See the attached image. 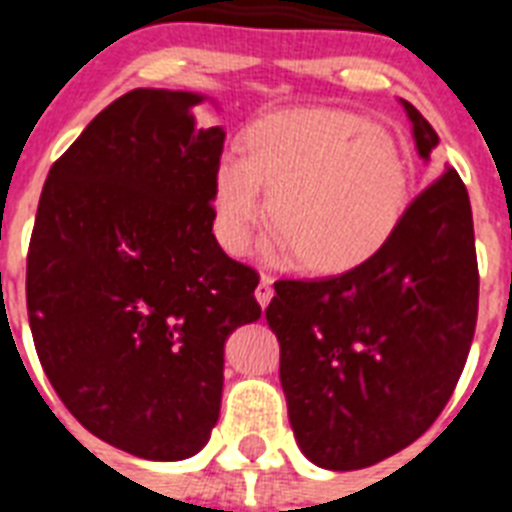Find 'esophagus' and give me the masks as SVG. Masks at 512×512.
<instances>
[{"mask_svg":"<svg viewBox=\"0 0 512 512\" xmlns=\"http://www.w3.org/2000/svg\"><path fill=\"white\" fill-rule=\"evenodd\" d=\"M255 297H257V303H260V308H268V303H271V297H273L271 276H263V279H260V284H257L255 289Z\"/></svg>","mask_w":512,"mask_h":512,"instance_id":"obj_1","label":"esophagus"}]
</instances>
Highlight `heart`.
Masks as SVG:
<instances>
[{"label":"heart","instance_id":"1","mask_svg":"<svg viewBox=\"0 0 512 512\" xmlns=\"http://www.w3.org/2000/svg\"><path fill=\"white\" fill-rule=\"evenodd\" d=\"M225 151L212 172V233L241 255L271 212L273 260L313 273L353 271L380 255L412 207V164L393 132L329 106L279 111ZM265 184L269 201H264Z\"/></svg>","mask_w":512,"mask_h":512}]
</instances>
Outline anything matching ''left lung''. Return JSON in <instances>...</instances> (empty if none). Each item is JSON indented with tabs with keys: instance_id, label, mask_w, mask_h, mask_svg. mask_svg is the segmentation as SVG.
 Wrapping results in <instances>:
<instances>
[{
	"instance_id": "8db88e82",
	"label": "left lung",
	"mask_w": 512,
	"mask_h": 512,
	"mask_svg": "<svg viewBox=\"0 0 512 512\" xmlns=\"http://www.w3.org/2000/svg\"><path fill=\"white\" fill-rule=\"evenodd\" d=\"M398 103L430 162L436 130ZM476 316L473 212L446 170L380 255L340 276L276 284L265 319L300 452L324 470H361L414 444L454 393Z\"/></svg>"
}]
</instances>
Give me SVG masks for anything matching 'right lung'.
<instances>
[{
	"instance_id": "obj_1",
	"label": "right lung",
	"mask_w": 512,
	"mask_h": 512,
	"mask_svg": "<svg viewBox=\"0 0 512 512\" xmlns=\"http://www.w3.org/2000/svg\"><path fill=\"white\" fill-rule=\"evenodd\" d=\"M204 100L138 87L103 108L52 164L28 247L47 380L92 436L143 460L207 444L225 340L263 313L257 273L212 233L225 130L199 127Z\"/></svg>"
}]
</instances>
